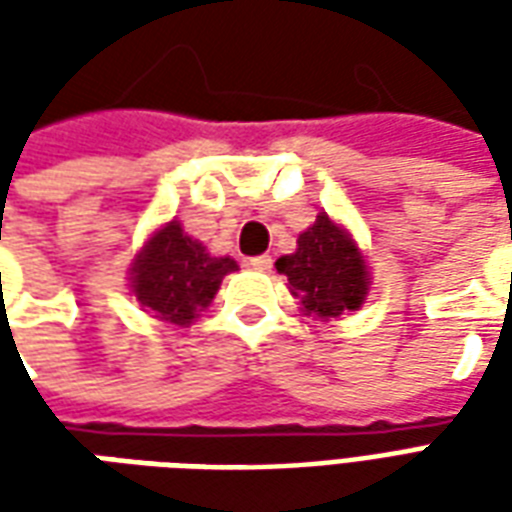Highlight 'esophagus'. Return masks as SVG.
<instances>
[{"label": "esophagus", "mask_w": 512, "mask_h": 512, "mask_svg": "<svg viewBox=\"0 0 512 512\" xmlns=\"http://www.w3.org/2000/svg\"><path fill=\"white\" fill-rule=\"evenodd\" d=\"M246 266L255 268V271H268V268H271V257H268V255L249 257V260H246Z\"/></svg>", "instance_id": "34e87169"}]
</instances>
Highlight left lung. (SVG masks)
I'll return each instance as SVG.
<instances>
[{"label": "left lung", "instance_id": "left-lung-1", "mask_svg": "<svg viewBox=\"0 0 512 512\" xmlns=\"http://www.w3.org/2000/svg\"><path fill=\"white\" fill-rule=\"evenodd\" d=\"M299 249L277 260V271L288 277L293 299L304 315L323 321L359 310L370 290V271L354 238L321 213L312 227L299 235Z\"/></svg>", "mask_w": 512, "mask_h": 512}]
</instances>
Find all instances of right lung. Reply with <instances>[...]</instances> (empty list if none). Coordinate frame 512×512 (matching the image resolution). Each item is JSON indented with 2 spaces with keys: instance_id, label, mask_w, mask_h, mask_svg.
<instances>
[{
  "instance_id": "add662e5",
  "label": "right lung",
  "mask_w": 512,
  "mask_h": 512,
  "mask_svg": "<svg viewBox=\"0 0 512 512\" xmlns=\"http://www.w3.org/2000/svg\"><path fill=\"white\" fill-rule=\"evenodd\" d=\"M235 268L233 257H213L172 219L131 263V290L153 318L186 326L211 304L222 279Z\"/></svg>"
}]
</instances>
